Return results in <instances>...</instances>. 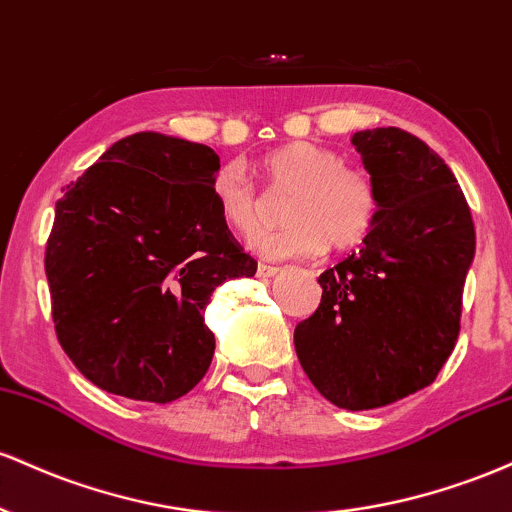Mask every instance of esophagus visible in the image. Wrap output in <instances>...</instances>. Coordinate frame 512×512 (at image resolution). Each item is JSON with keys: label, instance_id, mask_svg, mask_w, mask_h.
Here are the masks:
<instances>
[{"label": "esophagus", "instance_id": "34e87169", "mask_svg": "<svg viewBox=\"0 0 512 512\" xmlns=\"http://www.w3.org/2000/svg\"><path fill=\"white\" fill-rule=\"evenodd\" d=\"M275 273H278V268L268 266V263H258V266H256V275H258V278H273Z\"/></svg>", "mask_w": 512, "mask_h": 512}]
</instances>
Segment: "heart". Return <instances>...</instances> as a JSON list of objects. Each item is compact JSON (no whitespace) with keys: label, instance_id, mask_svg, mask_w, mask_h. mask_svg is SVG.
<instances>
[{"label":"heart","instance_id":"b5f03b06","mask_svg":"<svg viewBox=\"0 0 512 512\" xmlns=\"http://www.w3.org/2000/svg\"><path fill=\"white\" fill-rule=\"evenodd\" d=\"M256 174L268 191H287L280 205L285 225L249 239L251 249L263 258L283 261L317 256L324 249H350L375 220L377 188L372 176L319 142L278 145L258 159ZM210 195L220 220L234 232H251L261 220V198L239 166H222L212 176Z\"/></svg>","mask_w":512,"mask_h":512}]
</instances>
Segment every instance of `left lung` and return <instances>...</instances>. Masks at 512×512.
<instances>
[{
    "label": "left lung",
    "mask_w": 512,
    "mask_h": 512,
    "mask_svg": "<svg viewBox=\"0 0 512 512\" xmlns=\"http://www.w3.org/2000/svg\"><path fill=\"white\" fill-rule=\"evenodd\" d=\"M377 188L363 246L319 275L297 324L302 370L338 409L394 404L438 377L459 333L476 232L450 166L401 128L350 137Z\"/></svg>",
    "instance_id": "left-lung-1"
}]
</instances>
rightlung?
I'll use <instances>...</instances> for the list:
<instances>
[{"instance_id":"add662e5","label":"right lung","mask_w":512,"mask_h":512,"mask_svg":"<svg viewBox=\"0 0 512 512\" xmlns=\"http://www.w3.org/2000/svg\"><path fill=\"white\" fill-rule=\"evenodd\" d=\"M217 171L208 145L135 132L55 203L45 275L57 341L103 392L169 404L208 372L212 292L256 273L212 203Z\"/></svg>"}]
</instances>
